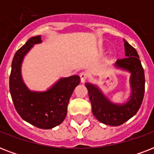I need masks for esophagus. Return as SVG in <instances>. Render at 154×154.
<instances>
[{"mask_svg": "<svg viewBox=\"0 0 154 154\" xmlns=\"http://www.w3.org/2000/svg\"><path fill=\"white\" fill-rule=\"evenodd\" d=\"M80 78H81V82H82V83H85L87 80L86 73H85V72H81V73H80Z\"/></svg>", "mask_w": 154, "mask_h": 154, "instance_id": "1", "label": "esophagus"}]
</instances>
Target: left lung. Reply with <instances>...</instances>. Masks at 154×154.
<instances>
[{"label": "left lung", "mask_w": 154, "mask_h": 154, "mask_svg": "<svg viewBox=\"0 0 154 154\" xmlns=\"http://www.w3.org/2000/svg\"><path fill=\"white\" fill-rule=\"evenodd\" d=\"M124 59L117 60L113 67L129 72L130 95L126 101L114 103L105 95L97 85L86 82L93 114L99 122L111 126L121 125L136 114L141 107L145 94V72L136 49L124 40Z\"/></svg>", "instance_id": "8db88e82"}]
</instances>
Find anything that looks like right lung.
Masks as SVG:
<instances>
[{"label": "right lung", "instance_id": "obj_1", "mask_svg": "<svg viewBox=\"0 0 154 154\" xmlns=\"http://www.w3.org/2000/svg\"><path fill=\"white\" fill-rule=\"evenodd\" d=\"M42 42L41 35L31 37L13 57L9 77V90L18 114L25 122L43 129L62 123L72 92L80 84L78 75L61 77L45 91L30 90L21 74L23 60L34 45Z\"/></svg>", "mask_w": 154, "mask_h": 154}]
</instances>
